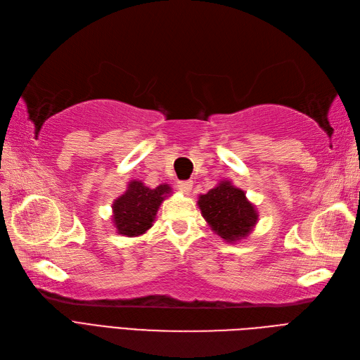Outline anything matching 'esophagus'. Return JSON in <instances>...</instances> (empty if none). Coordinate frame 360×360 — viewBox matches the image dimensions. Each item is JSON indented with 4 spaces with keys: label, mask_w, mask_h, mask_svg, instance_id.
<instances>
[{
    "label": "esophagus",
    "mask_w": 360,
    "mask_h": 360,
    "mask_svg": "<svg viewBox=\"0 0 360 360\" xmlns=\"http://www.w3.org/2000/svg\"><path fill=\"white\" fill-rule=\"evenodd\" d=\"M176 187H178V190H179V191H182V193L187 194V193H190V191H191V181H178V185H176Z\"/></svg>",
    "instance_id": "1"
}]
</instances>
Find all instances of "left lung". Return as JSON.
I'll use <instances>...</instances> for the list:
<instances>
[{"instance_id": "left-lung-1", "label": "left lung", "mask_w": 360, "mask_h": 360, "mask_svg": "<svg viewBox=\"0 0 360 360\" xmlns=\"http://www.w3.org/2000/svg\"><path fill=\"white\" fill-rule=\"evenodd\" d=\"M197 205L212 231L229 243L245 239L259 221V212L230 181H219L217 187L200 194Z\"/></svg>"}]
</instances>
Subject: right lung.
Masks as SVG:
<instances>
[{
  "label": "right lung",
  "instance_id": "obj_1",
  "mask_svg": "<svg viewBox=\"0 0 360 360\" xmlns=\"http://www.w3.org/2000/svg\"><path fill=\"white\" fill-rule=\"evenodd\" d=\"M172 194L169 184L149 188L142 181H130L127 190L112 203V223L118 235L136 238L153 227L160 205Z\"/></svg>",
  "mask_w": 360,
  "mask_h": 360
}]
</instances>
